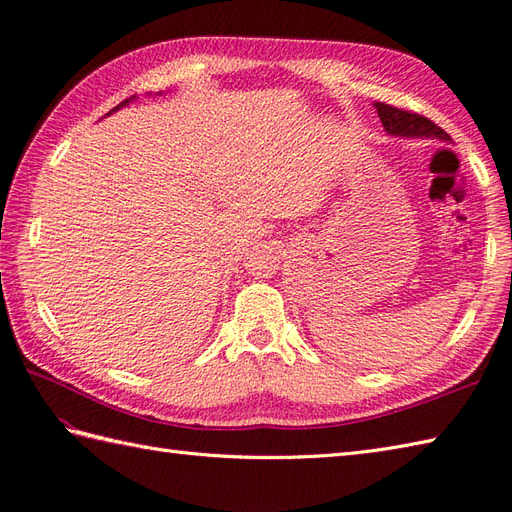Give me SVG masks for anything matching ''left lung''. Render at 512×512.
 Masks as SVG:
<instances>
[{
  "label": "left lung",
  "mask_w": 512,
  "mask_h": 512,
  "mask_svg": "<svg viewBox=\"0 0 512 512\" xmlns=\"http://www.w3.org/2000/svg\"><path fill=\"white\" fill-rule=\"evenodd\" d=\"M374 106L386 134L404 136V138H438V141H444V143L453 141V138L448 136L440 126H436V123L429 121L423 115L401 111V108L384 104V102H376Z\"/></svg>",
  "instance_id": "obj_1"
}]
</instances>
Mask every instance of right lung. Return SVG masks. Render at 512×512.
Listing matches in <instances>:
<instances>
[{
    "instance_id": "right-lung-1",
    "label": "right lung",
    "mask_w": 512,
    "mask_h": 512,
    "mask_svg": "<svg viewBox=\"0 0 512 512\" xmlns=\"http://www.w3.org/2000/svg\"><path fill=\"white\" fill-rule=\"evenodd\" d=\"M134 98H136V96H132V98H128V100H123V102H121V104H119V106H115V108H113V111H111V113H115V111H119V108H121V106H128V104H130V102H132V100H134ZM111 113H108V115H111Z\"/></svg>"
}]
</instances>
